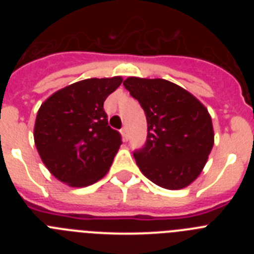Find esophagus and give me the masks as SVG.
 <instances>
[{"instance_id":"34e87169","label":"esophagus","mask_w":254,"mask_h":254,"mask_svg":"<svg viewBox=\"0 0 254 254\" xmlns=\"http://www.w3.org/2000/svg\"><path fill=\"white\" fill-rule=\"evenodd\" d=\"M121 132H122V134H123V140H125V141L128 140V133H127V128H126V127H123V128L121 129Z\"/></svg>"}]
</instances>
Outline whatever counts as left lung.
Masks as SVG:
<instances>
[{
	"label": "left lung",
	"mask_w": 254,
	"mask_h": 254,
	"mask_svg": "<svg viewBox=\"0 0 254 254\" xmlns=\"http://www.w3.org/2000/svg\"><path fill=\"white\" fill-rule=\"evenodd\" d=\"M123 85L146 116V142L133 151L142 174L167 190L187 187L214 146L207 109L183 87L163 78L128 77Z\"/></svg>",
	"instance_id": "1"
}]
</instances>
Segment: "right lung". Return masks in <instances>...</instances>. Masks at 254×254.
<instances>
[{
	"mask_svg": "<svg viewBox=\"0 0 254 254\" xmlns=\"http://www.w3.org/2000/svg\"><path fill=\"white\" fill-rule=\"evenodd\" d=\"M122 77L87 78L64 87L42 104L34 128L44 165L61 182L85 187L111 168L122 136L108 125L104 102Z\"/></svg>",
	"mask_w": 254,
	"mask_h": 254,
	"instance_id": "add662e5",
	"label": "right lung"
}]
</instances>
